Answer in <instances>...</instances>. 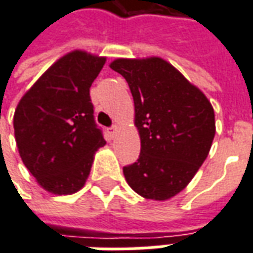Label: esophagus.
Listing matches in <instances>:
<instances>
[{"instance_id":"esophagus-1","label":"esophagus","mask_w":253,"mask_h":253,"mask_svg":"<svg viewBox=\"0 0 253 253\" xmlns=\"http://www.w3.org/2000/svg\"><path fill=\"white\" fill-rule=\"evenodd\" d=\"M118 130H119V128H118V126L115 125V126L109 127L108 132L111 134V135H112V137H114V135H116V134H118Z\"/></svg>"}]
</instances>
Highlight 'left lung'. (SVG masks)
<instances>
[{
	"label": "left lung",
	"mask_w": 253,
	"mask_h": 253,
	"mask_svg": "<svg viewBox=\"0 0 253 253\" xmlns=\"http://www.w3.org/2000/svg\"><path fill=\"white\" fill-rule=\"evenodd\" d=\"M109 67L128 84L141 139L138 160L123 167L125 178L145 199L169 200L188 186L210 153L215 137L212 105L160 57L116 59Z\"/></svg>",
	"instance_id": "1"
}]
</instances>
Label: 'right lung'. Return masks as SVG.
<instances>
[{
	"mask_svg": "<svg viewBox=\"0 0 253 253\" xmlns=\"http://www.w3.org/2000/svg\"><path fill=\"white\" fill-rule=\"evenodd\" d=\"M107 59L72 50L42 74L13 115L17 149L38 185L52 194L84 186L94 153L105 145L93 116L90 86Z\"/></svg>",
	"mask_w": 253,
	"mask_h": 253,
	"instance_id": "right-lung-1",
	"label": "right lung"
}]
</instances>
